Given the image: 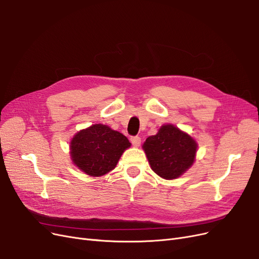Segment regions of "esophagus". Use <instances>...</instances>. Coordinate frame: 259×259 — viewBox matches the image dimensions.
Masks as SVG:
<instances>
[{
	"label": "esophagus",
	"instance_id": "esophagus-1",
	"mask_svg": "<svg viewBox=\"0 0 259 259\" xmlns=\"http://www.w3.org/2000/svg\"><path fill=\"white\" fill-rule=\"evenodd\" d=\"M131 142L133 144V146L139 147V146H140V144H141V138H140V137H138V136L132 137V138H131Z\"/></svg>",
	"mask_w": 259,
	"mask_h": 259
}]
</instances>
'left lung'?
Here are the masks:
<instances>
[{"mask_svg": "<svg viewBox=\"0 0 259 259\" xmlns=\"http://www.w3.org/2000/svg\"><path fill=\"white\" fill-rule=\"evenodd\" d=\"M197 148L193 137L172 124H164L142 145L151 169L166 180L177 179L192 167Z\"/></svg>", "mask_w": 259, "mask_h": 259, "instance_id": "left-lung-1", "label": "left lung"}]
</instances>
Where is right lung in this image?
I'll use <instances>...</instances> for the list:
<instances>
[{
	"label": "right lung",
	"mask_w": 259,
	"mask_h": 259,
	"mask_svg": "<svg viewBox=\"0 0 259 259\" xmlns=\"http://www.w3.org/2000/svg\"><path fill=\"white\" fill-rule=\"evenodd\" d=\"M131 147L120 132L104 124H94L77 132L70 140L73 164L90 177H101L117 166L124 151Z\"/></svg>",
	"instance_id": "1"
}]
</instances>
